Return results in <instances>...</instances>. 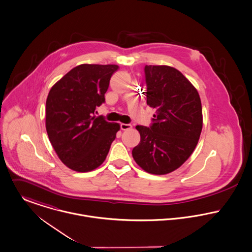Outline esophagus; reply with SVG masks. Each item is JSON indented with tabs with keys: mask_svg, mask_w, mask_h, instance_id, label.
I'll return each mask as SVG.
<instances>
[{
	"mask_svg": "<svg viewBox=\"0 0 252 252\" xmlns=\"http://www.w3.org/2000/svg\"><path fill=\"white\" fill-rule=\"evenodd\" d=\"M120 128L121 130L125 131V130H130L132 128V125L131 124H125V123H121L120 124Z\"/></svg>",
	"mask_w": 252,
	"mask_h": 252,
	"instance_id": "obj_1",
	"label": "esophagus"
}]
</instances>
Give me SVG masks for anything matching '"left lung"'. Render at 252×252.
I'll list each match as a JSON object with an SVG mask.
<instances>
[{
	"label": "left lung",
	"instance_id": "1",
	"mask_svg": "<svg viewBox=\"0 0 252 252\" xmlns=\"http://www.w3.org/2000/svg\"><path fill=\"white\" fill-rule=\"evenodd\" d=\"M146 104L155 109L151 126H136L140 144L133 148L145 172L166 175L179 169L193 153L203 128L202 104L193 84L170 66H145Z\"/></svg>",
	"mask_w": 252,
	"mask_h": 252
}]
</instances>
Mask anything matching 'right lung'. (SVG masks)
Returning <instances> with one entry per match:
<instances>
[{
  "mask_svg": "<svg viewBox=\"0 0 252 252\" xmlns=\"http://www.w3.org/2000/svg\"><path fill=\"white\" fill-rule=\"evenodd\" d=\"M117 65L82 64L67 72L46 99L45 127L59 159L71 170L86 173L103 164L120 129L96 116Z\"/></svg>",
  "mask_w": 252,
  "mask_h": 252,
  "instance_id": "add662e5",
  "label": "right lung"
}]
</instances>
